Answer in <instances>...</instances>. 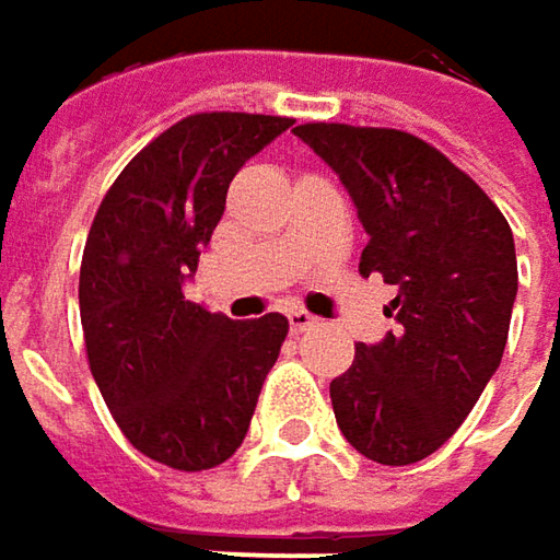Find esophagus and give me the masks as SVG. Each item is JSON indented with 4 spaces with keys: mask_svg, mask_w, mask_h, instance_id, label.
<instances>
[{
    "mask_svg": "<svg viewBox=\"0 0 560 560\" xmlns=\"http://www.w3.org/2000/svg\"><path fill=\"white\" fill-rule=\"evenodd\" d=\"M288 323H291V331L298 335V331H306V328L316 326V316H310L306 310H291L288 313Z\"/></svg>",
    "mask_w": 560,
    "mask_h": 560,
    "instance_id": "obj_1",
    "label": "esophagus"
}]
</instances>
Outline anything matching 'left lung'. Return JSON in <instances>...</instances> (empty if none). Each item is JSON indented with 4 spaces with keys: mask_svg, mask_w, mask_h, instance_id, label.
I'll return each mask as SVG.
<instances>
[{
    "mask_svg": "<svg viewBox=\"0 0 560 560\" xmlns=\"http://www.w3.org/2000/svg\"><path fill=\"white\" fill-rule=\"evenodd\" d=\"M294 135L348 187L370 234L360 276L398 288V328L357 345L331 378L338 429L363 457L404 467L439 451L495 376L517 298L514 234L445 153L395 128L310 121Z\"/></svg>",
    "mask_w": 560,
    "mask_h": 560,
    "instance_id": "left-lung-1",
    "label": "left lung"
}]
</instances>
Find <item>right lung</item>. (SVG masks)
<instances>
[{
    "instance_id": "add662e5",
    "label": "right lung",
    "mask_w": 560,
    "mask_h": 560,
    "mask_svg": "<svg viewBox=\"0 0 560 560\" xmlns=\"http://www.w3.org/2000/svg\"><path fill=\"white\" fill-rule=\"evenodd\" d=\"M294 121L200 112L147 143L96 209L81 259L86 360L140 454L197 474L241 448L288 319L234 323L184 298L229 184Z\"/></svg>"
}]
</instances>
